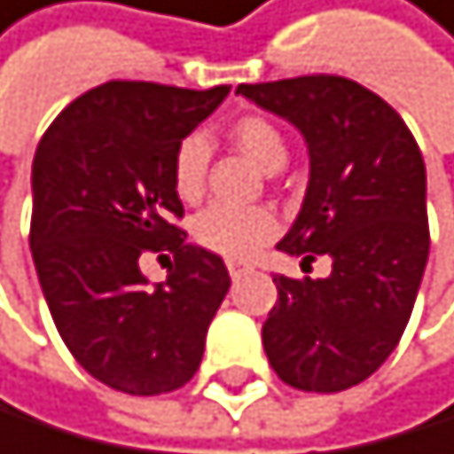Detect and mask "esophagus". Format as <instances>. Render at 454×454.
Masks as SVG:
<instances>
[{
  "label": "esophagus",
  "instance_id": "1",
  "mask_svg": "<svg viewBox=\"0 0 454 454\" xmlns=\"http://www.w3.org/2000/svg\"><path fill=\"white\" fill-rule=\"evenodd\" d=\"M246 272H252V266H249V263H240V261H229V275L234 278V281H237V278H243Z\"/></svg>",
  "mask_w": 454,
  "mask_h": 454
}]
</instances>
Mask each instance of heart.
Listing matches in <instances>:
<instances>
[{
	"label": "heart",
	"instance_id": "b5f03b06",
	"mask_svg": "<svg viewBox=\"0 0 454 454\" xmlns=\"http://www.w3.org/2000/svg\"><path fill=\"white\" fill-rule=\"evenodd\" d=\"M234 145L249 156L257 168L275 173L286 161V141L272 121L261 115L240 118L231 127ZM205 165H208V145L202 136H188L173 156V188L185 202H193L205 185ZM278 231L275 211L263 205H211L193 220V240L214 254L243 261L252 257Z\"/></svg>",
	"mask_w": 454,
	"mask_h": 454
}]
</instances>
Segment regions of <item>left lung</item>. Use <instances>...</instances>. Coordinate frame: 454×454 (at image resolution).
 Masks as SVG:
<instances>
[{"instance_id": "left-lung-1", "label": "left lung", "mask_w": 454, "mask_h": 454, "mask_svg": "<svg viewBox=\"0 0 454 454\" xmlns=\"http://www.w3.org/2000/svg\"><path fill=\"white\" fill-rule=\"evenodd\" d=\"M237 92L289 121L307 145L304 202L278 249L333 263L327 278H272L269 365L301 391L359 386L397 348L429 261L420 147L380 95L348 77L240 83Z\"/></svg>"}]
</instances>
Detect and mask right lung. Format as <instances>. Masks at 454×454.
Wrapping results in <instances>:
<instances>
[{
  "label": "right lung",
  "instance_id": "add662e5",
  "mask_svg": "<svg viewBox=\"0 0 454 454\" xmlns=\"http://www.w3.org/2000/svg\"><path fill=\"white\" fill-rule=\"evenodd\" d=\"M231 86L109 81L72 101L36 147L31 254L66 348L104 386L153 397L197 373L205 333L231 286L223 257L173 220V156ZM173 251L150 285L137 257Z\"/></svg>",
  "mask_w": 454,
  "mask_h": 454
}]
</instances>
